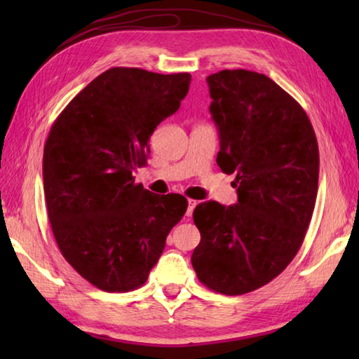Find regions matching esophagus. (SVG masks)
<instances>
[{"mask_svg": "<svg viewBox=\"0 0 359 359\" xmlns=\"http://www.w3.org/2000/svg\"><path fill=\"white\" fill-rule=\"evenodd\" d=\"M199 204V201H196V199H188V208H187V217H191L193 215V210L196 205Z\"/></svg>", "mask_w": 359, "mask_h": 359, "instance_id": "obj_1", "label": "esophagus"}]
</instances>
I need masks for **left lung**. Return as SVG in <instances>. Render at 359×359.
Segmentation results:
<instances>
[{
    "label": "left lung",
    "mask_w": 359,
    "mask_h": 359,
    "mask_svg": "<svg viewBox=\"0 0 359 359\" xmlns=\"http://www.w3.org/2000/svg\"><path fill=\"white\" fill-rule=\"evenodd\" d=\"M208 85L217 165L236 174L238 203L196 205L201 242L191 264L208 288L245 294L280 274L302 245L318 191V144L299 102L267 76L223 69Z\"/></svg>",
    "instance_id": "1"
}]
</instances>
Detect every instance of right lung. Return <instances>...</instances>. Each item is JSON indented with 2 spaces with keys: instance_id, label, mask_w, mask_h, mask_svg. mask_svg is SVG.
<instances>
[{
  "instance_id": "right-lung-1",
  "label": "right lung",
  "mask_w": 359,
  "mask_h": 359,
  "mask_svg": "<svg viewBox=\"0 0 359 359\" xmlns=\"http://www.w3.org/2000/svg\"><path fill=\"white\" fill-rule=\"evenodd\" d=\"M191 76L111 68L58 115L44 145L48 220L65 259L109 293L147 282L166 238L187 212V198L135 184L149 139L177 112Z\"/></svg>"
}]
</instances>
